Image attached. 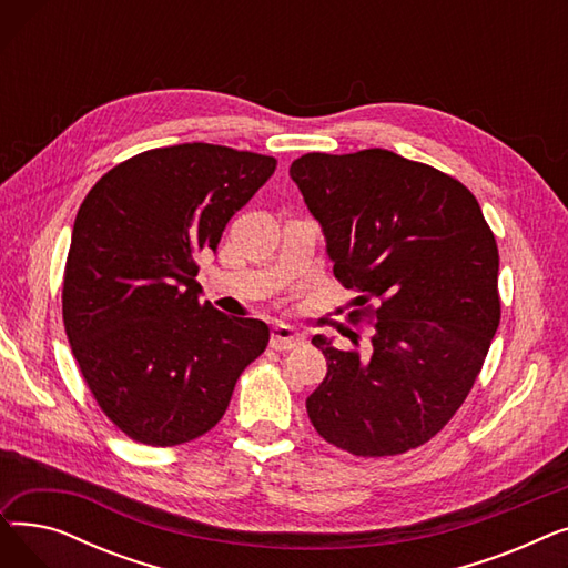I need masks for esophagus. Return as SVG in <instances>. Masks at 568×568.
<instances>
[{"label":"esophagus","instance_id":"obj_1","mask_svg":"<svg viewBox=\"0 0 568 568\" xmlns=\"http://www.w3.org/2000/svg\"><path fill=\"white\" fill-rule=\"evenodd\" d=\"M304 343V336L296 332V329H292L290 324H274V329H272V341H268V345H272L274 349H294V347H300Z\"/></svg>","mask_w":568,"mask_h":568}]
</instances>
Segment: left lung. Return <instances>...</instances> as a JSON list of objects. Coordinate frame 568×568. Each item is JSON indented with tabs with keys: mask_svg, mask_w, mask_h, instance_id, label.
Wrapping results in <instances>:
<instances>
[{
	"mask_svg": "<svg viewBox=\"0 0 568 568\" xmlns=\"http://www.w3.org/2000/svg\"><path fill=\"white\" fill-rule=\"evenodd\" d=\"M290 176L354 306L377 304L368 354L313 336L326 377L308 419L354 456L416 449L463 405L499 326V253L481 206L454 176L389 149L306 154Z\"/></svg>",
	"mask_w": 568,
	"mask_h": 568,
	"instance_id": "obj_1",
	"label": "left lung"
}]
</instances>
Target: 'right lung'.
Wrapping results in <instances>:
<instances>
[{
	"instance_id": "1",
	"label": "right lung",
	"mask_w": 568,
	"mask_h": 568,
	"mask_svg": "<svg viewBox=\"0 0 568 568\" xmlns=\"http://www.w3.org/2000/svg\"><path fill=\"white\" fill-rule=\"evenodd\" d=\"M276 170V159L186 142L103 174L73 223L64 326L82 377L131 439L174 446L212 430L268 326L202 302L200 251Z\"/></svg>"
}]
</instances>
